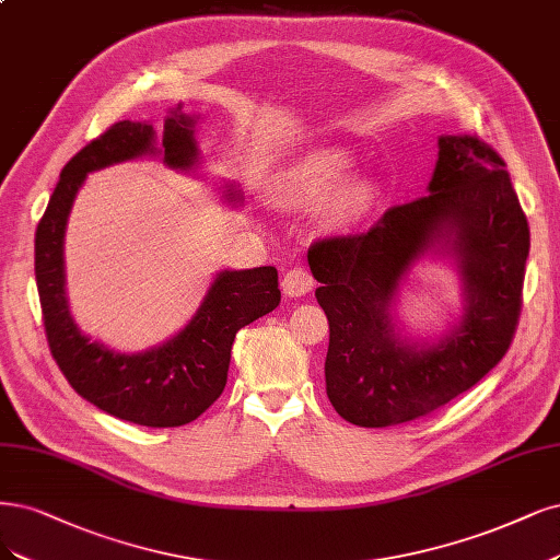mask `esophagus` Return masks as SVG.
Instances as JSON below:
<instances>
[{"mask_svg":"<svg viewBox=\"0 0 560 560\" xmlns=\"http://www.w3.org/2000/svg\"><path fill=\"white\" fill-rule=\"evenodd\" d=\"M315 284L313 276L305 271V268H292V271H287L284 278H282V294L287 299H301L305 296L307 292H311Z\"/></svg>","mask_w":560,"mask_h":560,"instance_id":"1","label":"esophagus"}]
</instances>
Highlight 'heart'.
Masks as SVG:
<instances>
[{"label": "heart", "mask_w": 560, "mask_h": 560, "mask_svg": "<svg viewBox=\"0 0 560 560\" xmlns=\"http://www.w3.org/2000/svg\"><path fill=\"white\" fill-rule=\"evenodd\" d=\"M354 162L357 160L352 155V150H347L342 145H319L307 150L305 155H301L294 164H289L280 173L278 197L294 208L319 203L347 178V173L354 168ZM375 201V180L359 176L347 180L331 199L326 201L324 218L331 226H350L369 213Z\"/></svg>", "instance_id": "obj_1"}]
</instances>
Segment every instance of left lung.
<instances>
[{
	"instance_id": "8db88e82",
	"label": "left lung",
	"mask_w": 560,
	"mask_h": 560,
	"mask_svg": "<svg viewBox=\"0 0 560 560\" xmlns=\"http://www.w3.org/2000/svg\"><path fill=\"white\" fill-rule=\"evenodd\" d=\"M505 162L477 137L438 139L429 195L389 208L357 236L307 249L317 303L329 319L326 396L365 429L431 415L505 357L522 313L530 231ZM450 258L465 311L440 339L405 337L401 282L421 259Z\"/></svg>"
}]
</instances>
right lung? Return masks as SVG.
<instances>
[{"label":"right lung","instance_id":"add662e5","mask_svg":"<svg viewBox=\"0 0 560 560\" xmlns=\"http://www.w3.org/2000/svg\"><path fill=\"white\" fill-rule=\"evenodd\" d=\"M197 122L199 115L185 113L183 104L168 108L162 139L148 120L115 122L62 168L34 238V273L52 359L75 394L113 417L150 429L183 427L220 398L236 334L280 303L278 271L273 266L224 268L176 336L145 352H115L85 336L69 311L65 231L75 195L92 171L148 155L162 158L173 171L195 173L201 164ZM222 197L229 206L243 203L236 185L226 183Z\"/></svg>","mask_w":560,"mask_h":560}]
</instances>
